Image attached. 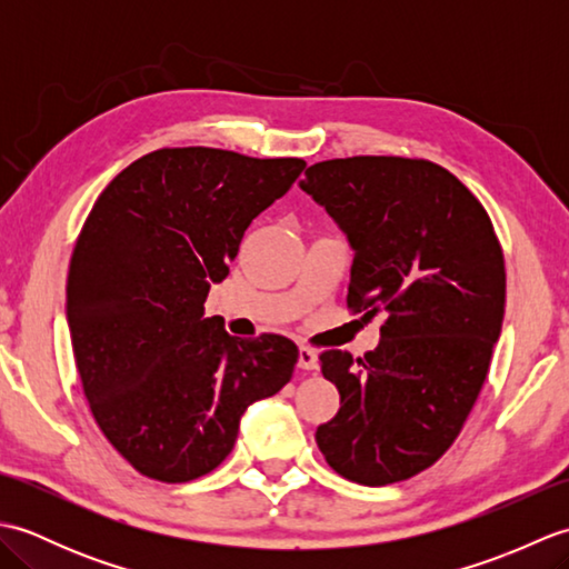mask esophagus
I'll use <instances>...</instances> for the list:
<instances>
[{
	"mask_svg": "<svg viewBox=\"0 0 569 569\" xmlns=\"http://www.w3.org/2000/svg\"><path fill=\"white\" fill-rule=\"evenodd\" d=\"M298 369L316 371L318 369V355L312 352V349H308V347H300L298 349Z\"/></svg>",
	"mask_w": 569,
	"mask_h": 569,
	"instance_id": "34e87169",
	"label": "esophagus"
}]
</instances>
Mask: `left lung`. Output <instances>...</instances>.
Here are the masks:
<instances>
[{
  "instance_id": "8db88e82",
  "label": "left lung",
  "mask_w": 569,
  "mask_h": 569,
  "mask_svg": "<svg viewBox=\"0 0 569 569\" xmlns=\"http://www.w3.org/2000/svg\"><path fill=\"white\" fill-rule=\"evenodd\" d=\"M298 186L355 251L347 306L386 316L365 359L320 357L340 410L316 442L357 485L410 479L447 452L485 386L506 303L499 239L481 202L430 161H322Z\"/></svg>"
}]
</instances>
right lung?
Here are the masks:
<instances>
[{"label": "right lung", "mask_w": 569, "mask_h": 569, "mask_svg": "<svg viewBox=\"0 0 569 569\" xmlns=\"http://www.w3.org/2000/svg\"><path fill=\"white\" fill-rule=\"evenodd\" d=\"M303 159L161 149L102 190L70 259L66 316L84 398L141 475L180 485L232 452L244 410L291 381L298 347L204 318L253 217Z\"/></svg>", "instance_id": "right-lung-1"}]
</instances>
